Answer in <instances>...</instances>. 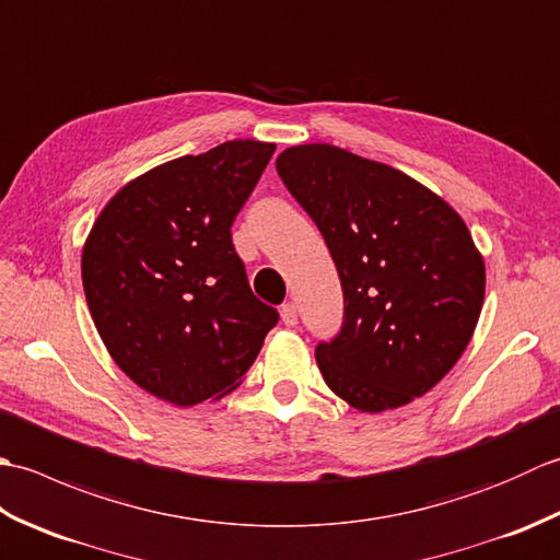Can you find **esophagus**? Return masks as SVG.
Listing matches in <instances>:
<instances>
[{"label": "esophagus", "instance_id": "obj_1", "mask_svg": "<svg viewBox=\"0 0 560 560\" xmlns=\"http://www.w3.org/2000/svg\"><path fill=\"white\" fill-rule=\"evenodd\" d=\"M281 323L287 327L299 325V307H295L293 303H283L281 305Z\"/></svg>", "mask_w": 560, "mask_h": 560}]
</instances>
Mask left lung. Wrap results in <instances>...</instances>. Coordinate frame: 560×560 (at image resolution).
<instances>
[{"label":"left lung","mask_w":560,"mask_h":560,"mask_svg":"<svg viewBox=\"0 0 560 560\" xmlns=\"http://www.w3.org/2000/svg\"><path fill=\"white\" fill-rule=\"evenodd\" d=\"M277 171L341 281V329L315 349L325 383L371 413L425 395L483 305V259L459 213L413 177L329 144L287 149Z\"/></svg>","instance_id":"obj_1"}]
</instances>
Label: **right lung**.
<instances>
[{"instance_id":"right-lung-1","label":"right lung","mask_w":560,"mask_h":560,"mask_svg":"<svg viewBox=\"0 0 560 560\" xmlns=\"http://www.w3.org/2000/svg\"><path fill=\"white\" fill-rule=\"evenodd\" d=\"M273 149L235 139L163 163L93 223L81 255L91 317L115 363L153 397L192 407L225 395L279 323L231 237Z\"/></svg>"}]
</instances>
